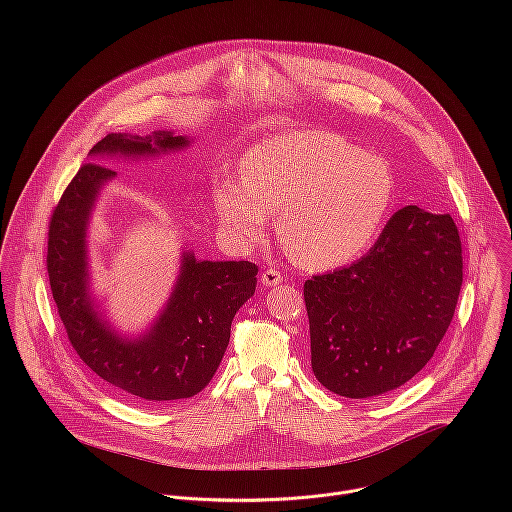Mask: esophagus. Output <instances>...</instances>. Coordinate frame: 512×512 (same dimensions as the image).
I'll return each instance as SVG.
<instances>
[{
	"mask_svg": "<svg viewBox=\"0 0 512 512\" xmlns=\"http://www.w3.org/2000/svg\"><path fill=\"white\" fill-rule=\"evenodd\" d=\"M260 282H262L266 288H274V286H278V284L284 282V276H282L276 268H268V270L262 272Z\"/></svg>",
	"mask_w": 512,
	"mask_h": 512,
	"instance_id": "34e87169",
	"label": "esophagus"
}]
</instances>
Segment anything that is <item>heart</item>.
<instances>
[{
	"label": "heart",
	"mask_w": 512,
	"mask_h": 512,
	"mask_svg": "<svg viewBox=\"0 0 512 512\" xmlns=\"http://www.w3.org/2000/svg\"><path fill=\"white\" fill-rule=\"evenodd\" d=\"M392 199L388 165L345 138L301 130L268 138L242 159V181L217 189L226 230L254 246L268 215L278 211V236L305 268L331 270L361 256Z\"/></svg>",
	"instance_id": "b5f03b06"
}]
</instances>
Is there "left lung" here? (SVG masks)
I'll return each instance as SVG.
<instances>
[{
  "mask_svg": "<svg viewBox=\"0 0 512 512\" xmlns=\"http://www.w3.org/2000/svg\"><path fill=\"white\" fill-rule=\"evenodd\" d=\"M461 282L453 219L396 211L359 262L303 286L315 378L345 398L400 388L434 357Z\"/></svg>",
  "mask_w": 512,
  "mask_h": 512,
  "instance_id": "1",
  "label": "left lung"
}]
</instances>
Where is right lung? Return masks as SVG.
Returning <instances> with one entry per match:
<instances>
[{
    "instance_id": "1",
    "label": "right lung",
    "mask_w": 512,
    "mask_h": 512,
    "mask_svg": "<svg viewBox=\"0 0 512 512\" xmlns=\"http://www.w3.org/2000/svg\"><path fill=\"white\" fill-rule=\"evenodd\" d=\"M191 144L173 132L153 136L108 134L90 149V161L108 155L155 157ZM116 171L86 163L65 189L49 224L47 272L69 341L118 394L161 404L199 394L217 372L236 311L254 295L252 262L199 260L183 252L173 292L144 335L124 337L96 309L88 278L86 232L100 189Z\"/></svg>"
}]
</instances>
